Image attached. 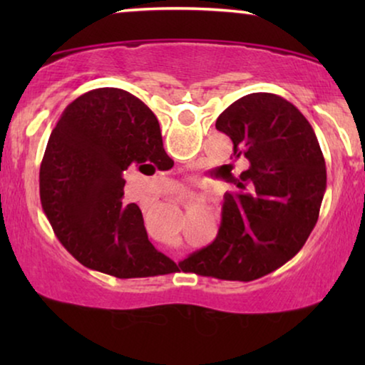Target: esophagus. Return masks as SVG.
Listing matches in <instances>:
<instances>
[{"label": "esophagus", "instance_id": "obj_1", "mask_svg": "<svg viewBox=\"0 0 365 365\" xmlns=\"http://www.w3.org/2000/svg\"><path fill=\"white\" fill-rule=\"evenodd\" d=\"M171 192L173 194H179V196H184V187L179 186V184H176V186L171 187Z\"/></svg>", "mask_w": 365, "mask_h": 365}]
</instances>
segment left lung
Returning a JSON list of instances; mask_svg holds the SVG:
<instances>
[{"instance_id": "obj_1", "label": "left lung", "mask_w": 365, "mask_h": 365, "mask_svg": "<svg viewBox=\"0 0 365 365\" xmlns=\"http://www.w3.org/2000/svg\"><path fill=\"white\" fill-rule=\"evenodd\" d=\"M216 129L249 168L239 176L226 168L234 191L224 194L217 236L182 264L201 276L254 281L307 241L326 191V161L304 114L277 94L242 96L224 109Z\"/></svg>"}]
</instances>
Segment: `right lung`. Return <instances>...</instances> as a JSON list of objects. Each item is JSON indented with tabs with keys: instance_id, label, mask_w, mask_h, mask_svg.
<instances>
[{
	"instance_id": "1",
	"label": "right lung",
	"mask_w": 365,
	"mask_h": 365,
	"mask_svg": "<svg viewBox=\"0 0 365 365\" xmlns=\"http://www.w3.org/2000/svg\"><path fill=\"white\" fill-rule=\"evenodd\" d=\"M174 161L141 99L118 88L84 93L64 109L39 169V196L59 242L83 266L119 279L169 274L176 262L149 242L141 209L123 202L124 171Z\"/></svg>"
}]
</instances>
